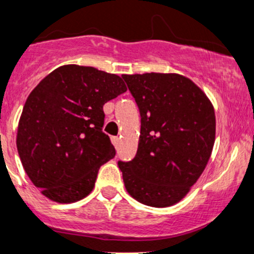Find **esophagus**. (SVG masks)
I'll return each mask as SVG.
<instances>
[{
    "label": "esophagus",
    "mask_w": 254,
    "mask_h": 254,
    "mask_svg": "<svg viewBox=\"0 0 254 254\" xmlns=\"http://www.w3.org/2000/svg\"><path fill=\"white\" fill-rule=\"evenodd\" d=\"M119 140H120V139L118 138V136H113V138H111V143L114 144V146H115V148L119 145Z\"/></svg>",
    "instance_id": "34e87169"
}]
</instances>
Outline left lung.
<instances>
[{
    "label": "left lung",
    "mask_w": 254,
    "mask_h": 254,
    "mask_svg": "<svg viewBox=\"0 0 254 254\" xmlns=\"http://www.w3.org/2000/svg\"><path fill=\"white\" fill-rule=\"evenodd\" d=\"M141 116L136 155L119 162L127 193L145 205L181 202L208 164L215 115L207 95L179 73L123 75Z\"/></svg>",
    "instance_id": "1"
}]
</instances>
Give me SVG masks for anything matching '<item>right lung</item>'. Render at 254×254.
Masks as SVG:
<instances>
[{"label": "right lung", "instance_id": "right-lung-1", "mask_svg": "<svg viewBox=\"0 0 254 254\" xmlns=\"http://www.w3.org/2000/svg\"><path fill=\"white\" fill-rule=\"evenodd\" d=\"M127 91L115 73L64 65L28 95L18 122V155L46 198L75 203L91 193L103 164L115 156L103 132V106Z\"/></svg>", "mask_w": 254, "mask_h": 254}]
</instances>
